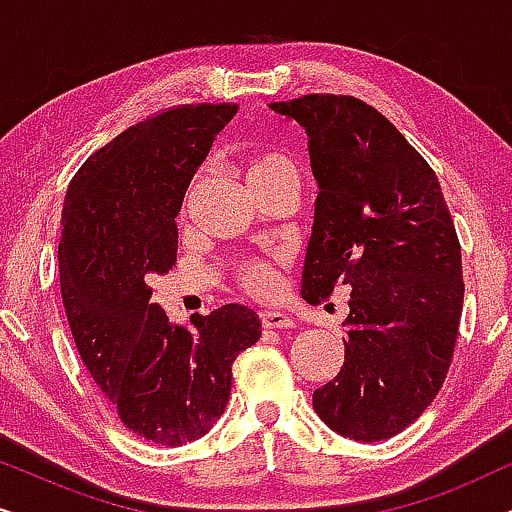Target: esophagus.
I'll list each match as a JSON object with an SVG mask.
<instances>
[{
	"mask_svg": "<svg viewBox=\"0 0 512 512\" xmlns=\"http://www.w3.org/2000/svg\"><path fill=\"white\" fill-rule=\"evenodd\" d=\"M258 317H261L263 328H291L293 324H296L289 314L279 312V310H261L258 312Z\"/></svg>",
	"mask_w": 512,
	"mask_h": 512,
	"instance_id": "1",
	"label": "esophagus"
}]
</instances>
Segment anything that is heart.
<instances>
[{"instance_id": "b5f03b06", "label": "heart", "mask_w": 512, "mask_h": 512, "mask_svg": "<svg viewBox=\"0 0 512 512\" xmlns=\"http://www.w3.org/2000/svg\"><path fill=\"white\" fill-rule=\"evenodd\" d=\"M284 177H298L296 165L284 153L256 151L244 160V179H247L251 193H258L261 188L275 184V181ZM195 186H198V179H193L191 186H188L186 200H191ZM286 263H289L286 251H272L270 256H249L235 263L233 277L240 289L251 293V296L263 298L275 291L279 268Z\"/></svg>"}]
</instances>
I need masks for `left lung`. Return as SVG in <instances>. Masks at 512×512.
<instances>
[{
  "instance_id": "8db88e82",
  "label": "left lung",
  "mask_w": 512,
  "mask_h": 512,
  "mask_svg": "<svg viewBox=\"0 0 512 512\" xmlns=\"http://www.w3.org/2000/svg\"><path fill=\"white\" fill-rule=\"evenodd\" d=\"M310 137L319 181L303 298L347 286L345 366L312 394L340 436L375 443L429 408L457 345L461 244L436 172L396 125L352 95L272 102Z\"/></svg>"
}]
</instances>
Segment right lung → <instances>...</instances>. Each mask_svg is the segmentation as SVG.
Returning a JSON list of instances; mask_svg holds the SVG:
<instances>
[{"mask_svg": "<svg viewBox=\"0 0 512 512\" xmlns=\"http://www.w3.org/2000/svg\"><path fill=\"white\" fill-rule=\"evenodd\" d=\"M237 104H179L146 116L97 149L62 207L60 291L83 366L139 438L179 447L223 415L237 354L261 319L223 305L191 328L149 303L151 275L177 263L188 181Z\"/></svg>", "mask_w": 512, "mask_h": 512, "instance_id": "obj_1", "label": "right lung"}]
</instances>
